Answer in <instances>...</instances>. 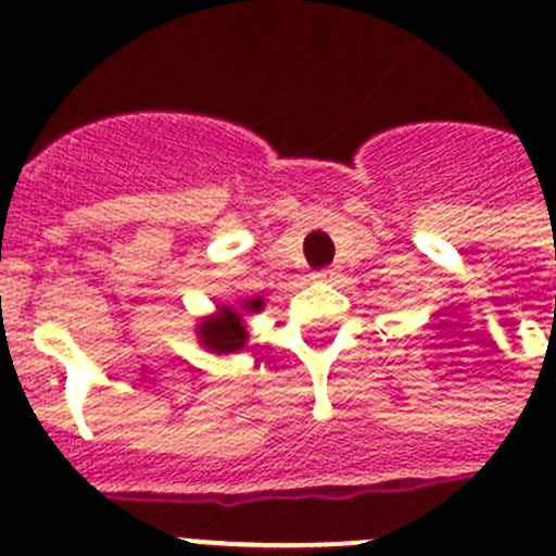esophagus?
<instances>
[{
  "label": "esophagus",
  "instance_id": "1",
  "mask_svg": "<svg viewBox=\"0 0 556 556\" xmlns=\"http://www.w3.org/2000/svg\"><path fill=\"white\" fill-rule=\"evenodd\" d=\"M337 268H323V271H315L312 274V279H317V282H333L337 279Z\"/></svg>",
  "mask_w": 556,
  "mask_h": 556
}]
</instances>
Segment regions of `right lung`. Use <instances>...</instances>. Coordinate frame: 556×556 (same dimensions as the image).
Wrapping results in <instances>:
<instances>
[{
  "label": "right lung",
  "instance_id": "right-lung-1",
  "mask_svg": "<svg viewBox=\"0 0 556 556\" xmlns=\"http://www.w3.org/2000/svg\"><path fill=\"white\" fill-rule=\"evenodd\" d=\"M263 306H266V301L261 295H255V299H239L236 304H217V309L212 315L201 317L195 323L198 344L214 355L239 353L250 342L247 317L257 315Z\"/></svg>",
  "mask_w": 556,
  "mask_h": 556
}]
</instances>
